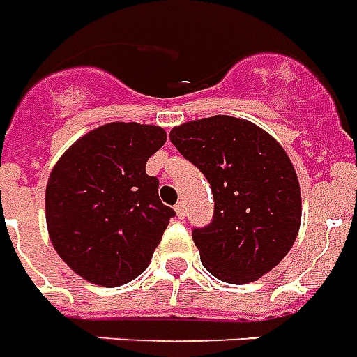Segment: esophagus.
Masks as SVG:
<instances>
[{"mask_svg": "<svg viewBox=\"0 0 357 357\" xmlns=\"http://www.w3.org/2000/svg\"><path fill=\"white\" fill-rule=\"evenodd\" d=\"M174 209H176V213H178V219H183V217H185V203H183V201H179Z\"/></svg>", "mask_w": 357, "mask_h": 357, "instance_id": "34e87169", "label": "esophagus"}]
</instances>
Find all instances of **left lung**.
Masks as SVG:
<instances>
[{
  "label": "left lung",
  "instance_id": "8db88e82",
  "mask_svg": "<svg viewBox=\"0 0 357 357\" xmlns=\"http://www.w3.org/2000/svg\"><path fill=\"white\" fill-rule=\"evenodd\" d=\"M169 140L213 191V219L191 232L207 271L242 285L273 270L301 225L299 181L285 150L256 125L227 115L176 127Z\"/></svg>",
  "mask_w": 357,
  "mask_h": 357
}]
</instances>
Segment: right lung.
<instances>
[{"instance_id": "1", "label": "right lung", "mask_w": 357, "mask_h": 357, "mask_svg": "<svg viewBox=\"0 0 357 357\" xmlns=\"http://www.w3.org/2000/svg\"><path fill=\"white\" fill-rule=\"evenodd\" d=\"M164 128L109 123L82 137L52 169L46 225L52 246L84 280L119 287L146 270L176 211L158 195L148 158Z\"/></svg>"}]
</instances>
